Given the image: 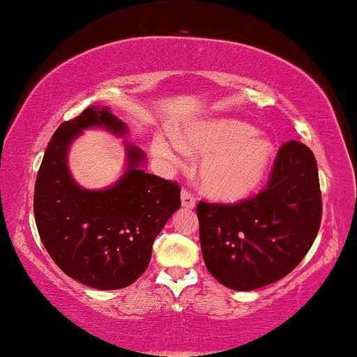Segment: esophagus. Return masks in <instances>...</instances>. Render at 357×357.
Listing matches in <instances>:
<instances>
[{"mask_svg":"<svg viewBox=\"0 0 357 357\" xmlns=\"http://www.w3.org/2000/svg\"><path fill=\"white\" fill-rule=\"evenodd\" d=\"M182 206H183L185 208H195V207H196L195 196H192L191 192L186 191V190L182 191Z\"/></svg>","mask_w":357,"mask_h":357,"instance_id":"1","label":"esophagus"}]
</instances>
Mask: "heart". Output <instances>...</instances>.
Listing matches in <instances>:
<instances>
[{
	"mask_svg": "<svg viewBox=\"0 0 357 357\" xmlns=\"http://www.w3.org/2000/svg\"><path fill=\"white\" fill-rule=\"evenodd\" d=\"M186 151L206 155L199 166V183L208 197L238 202L259 188L271 166L273 145L253 126L234 119H210L177 132ZM151 151L161 160L180 162L183 149L156 136Z\"/></svg>",
	"mask_w": 357,
	"mask_h": 357,
	"instance_id": "b5f03b06",
	"label": "heart"
}]
</instances>
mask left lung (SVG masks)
<instances>
[{"instance_id":"left-lung-1","label":"left lung","mask_w":357,"mask_h":357,"mask_svg":"<svg viewBox=\"0 0 357 357\" xmlns=\"http://www.w3.org/2000/svg\"><path fill=\"white\" fill-rule=\"evenodd\" d=\"M204 262L226 288L253 291L294 271L321 225L313 151L289 140L273 162L267 188L238 204H197Z\"/></svg>"}]
</instances>
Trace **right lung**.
<instances>
[{
	"label": "right lung",
	"mask_w": 357,
	"mask_h": 357,
	"mask_svg": "<svg viewBox=\"0 0 357 357\" xmlns=\"http://www.w3.org/2000/svg\"><path fill=\"white\" fill-rule=\"evenodd\" d=\"M89 128L125 136L128 126L109 107H86L52 136L34 186V218L47 253L77 282L121 289L149 267L158 234L180 208V186L147 174L144 151L125 144L126 167L114 185L86 190L68 167L71 144Z\"/></svg>",
	"instance_id": "add662e5"
}]
</instances>
